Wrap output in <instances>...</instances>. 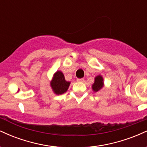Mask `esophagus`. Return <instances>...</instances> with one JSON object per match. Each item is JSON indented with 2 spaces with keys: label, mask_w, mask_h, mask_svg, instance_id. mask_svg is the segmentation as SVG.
I'll list each match as a JSON object with an SVG mask.
<instances>
[{
  "label": "esophagus",
  "mask_w": 147,
  "mask_h": 147,
  "mask_svg": "<svg viewBox=\"0 0 147 147\" xmlns=\"http://www.w3.org/2000/svg\"><path fill=\"white\" fill-rule=\"evenodd\" d=\"M77 82H84V79H83V78L77 79Z\"/></svg>",
  "instance_id": "esophagus-1"
}]
</instances>
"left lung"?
I'll return each mask as SVG.
<instances>
[{
	"label": "left lung",
	"mask_w": 147,
	"mask_h": 147,
	"mask_svg": "<svg viewBox=\"0 0 147 147\" xmlns=\"http://www.w3.org/2000/svg\"><path fill=\"white\" fill-rule=\"evenodd\" d=\"M104 86V78L102 75H99L95 77L94 83L92 84V89L94 92H98Z\"/></svg>",
	"instance_id": "8db88e82"
}]
</instances>
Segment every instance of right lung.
<instances>
[{
    "mask_svg": "<svg viewBox=\"0 0 147 147\" xmlns=\"http://www.w3.org/2000/svg\"><path fill=\"white\" fill-rule=\"evenodd\" d=\"M50 84L54 93L56 95H61L68 90L70 82H67L63 72L57 70L53 75Z\"/></svg>",
    "mask_w": 147,
    "mask_h": 147,
    "instance_id": "1",
    "label": "right lung"
}]
</instances>
